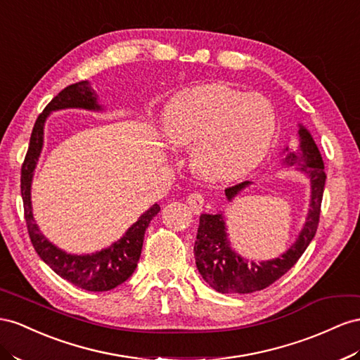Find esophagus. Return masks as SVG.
<instances>
[{"label": "esophagus", "instance_id": "34e87169", "mask_svg": "<svg viewBox=\"0 0 360 360\" xmlns=\"http://www.w3.org/2000/svg\"><path fill=\"white\" fill-rule=\"evenodd\" d=\"M188 204L193 213H201L204 206V197L200 192H192L188 195Z\"/></svg>", "mask_w": 360, "mask_h": 360}]
</instances>
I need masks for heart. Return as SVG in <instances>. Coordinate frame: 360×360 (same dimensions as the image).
Returning a JSON list of instances; mask_svg holds the SVG:
<instances>
[{"label":"heart","mask_w":360,"mask_h":360,"mask_svg":"<svg viewBox=\"0 0 360 360\" xmlns=\"http://www.w3.org/2000/svg\"><path fill=\"white\" fill-rule=\"evenodd\" d=\"M165 130L179 145H193L192 165L204 179L229 181L264 160L274 141L277 113L260 94L213 83L189 87L171 100Z\"/></svg>","instance_id":"heart-1"}]
</instances>
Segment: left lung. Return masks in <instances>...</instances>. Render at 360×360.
<instances>
[{
	"instance_id": "obj_1",
	"label": "left lung",
	"mask_w": 360,
	"mask_h": 360,
	"mask_svg": "<svg viewBox=\"0 0 360 360\" xmlns=\"http://www.w3.org/2000/svg\"><path fill=\"white\" fill-rule=\"evenodd\" d=\"M300 150L289 151L285 148V162L289 167H298L297 169L304 174L310 181V209L303 230L286 252L280 257L265 262H248L240 257L230 247L227 239V229L222 213L209 215L202 213L200 217L198 235L195 240V264L202 278L221 294H251L273 285L281 276H285L292 268L301 255L312 242L321 213L323 192L326 184L324 162L315 141L310 133L300 125ZM251 181H242L226 189L229 201L247 188Z\"/></svg>"
}]
</instances>
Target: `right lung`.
<instances>
[{
    "label": "right lung",
    "instance_id": "1",
    "mask_svg": "<svg viewBox=\"0 0 360 360\" xmlns=\"http://www.w3.org/2000/svg\"><path fill=\"white\" fill-rule=\"evenodd\" d=\"M62 109H87L101 110V105L96 103V94L89 82L83 80L65 87L48 103L44 112L37 116L32 131L30 145L25 154L21 168V195L24 201V217L27 222L28 236L32 244L45 264L50 266L57 276L68 280L70 283L92 292L110 290L124 283L138 266L141 257L145 230L148 229L151 219L158 215L160 207L154 204L141 218L127 230V233L112 244L109 248L92 252V255H68L63 250L57 248L48 240L34 222L32 213L30 189L33 180V171L36 162L41 156L44 145V124L46 116L54 110Z\"/></svg>",
    "mask_w": 360,
    "mask_h": 360
}]
</instances>
